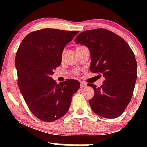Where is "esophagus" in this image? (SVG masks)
Instances as JSON below:
<instances>
[{
	"instance_id": "esophagus-1",
	"label": "esophagus",
	"mask_w": 147,
	"mask_h": 147,
	"mask_svg": "<svg viewBox=\"0 0 147 147\" xmlns=\"http://www.w3.org/2000/svg\"><path fill=\"white\" fill-rule=\"evenodd\" d=\"M87 86V84L85 82H81V88H86Z\"/></svg>"
}]
</instances>
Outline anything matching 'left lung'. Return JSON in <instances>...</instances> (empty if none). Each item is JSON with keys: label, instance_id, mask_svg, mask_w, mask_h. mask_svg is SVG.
<instances>
[{"label": "left lung", "instance_id": "obj_1", "mask_svg": "<svg viewBox=\"0 0 147 147\" xmlns=\"http://www.w3.org/2000/svg\"><path fill=\"white\" fill-rule=\"evenodd\" d=\"M75 41L88 48L90 71L105 79L100 87L88 84L95 91L88 101L91 109L101 117H118L131 101L137 79L134 53L122 38L102 28L81 32Z\"/></svg>", "mask_w": 147, "mask_h": 147}]
</instances>
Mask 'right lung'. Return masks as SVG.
Returning a JSON list of instances; mask_svg holds the SVG:
<instances>
[{
  "label": "right lung",
  "instance_id": "add662e5",
  "mask_svg": "<svg viewBox=\"0 0 147 147\" xmlns=\"http://www.w3.org/2000/svg\"><path fill=\"white\" fill-rule=\"evenodd\" d=\"M78 31L42 29L27 35L16 55L18 84L28 108L44 122L57 120L68 112L72 97L80 88L75 79L57 84L52 78L61 63L62 52Z\"/></svg>",
  "mask_w": 147,
  "mask_h": 147
}]
</instances>
